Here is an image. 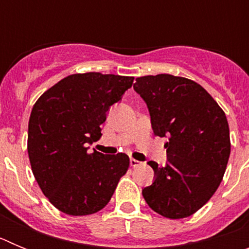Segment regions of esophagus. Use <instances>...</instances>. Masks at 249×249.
<instances>
[{
	"instance_id": "1",
	"label": "esophagus",
	"mask_w": 249,
	"mask_h": 249,
	"mask_svg": "<svg viewBox=\"0 0 249 249\" xmlns=\"http://www.w3.org/2000/svg\"><path fill=\"white\" fill-rule=\"evenodd\" d=\"M129 164H131L132 167H138V166H140V164H142V162H140V160H135V158H131V160H129Z\"/></svg>"
}]
</instances>
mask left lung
<instances>
[{
  "instance_id": "8db88e82",
  "label": "left lung",
  "mask_w": 249,
  "mask_h": 249,
  "mask_svg": "<svg viewBox=\"0 0 249 249\" xmlns=\"http://www.w3.org/2000/svg\"><path fill=\"white\" fill-rule=\"evenodd\" d=\"M133 89L146 102L153 133L167 137L164 166L142 190L152 210L167 218L190 217L214 195L231 153L222 108L201 85L172 74L138 77Z\"/></svg>"
}]
</instances>
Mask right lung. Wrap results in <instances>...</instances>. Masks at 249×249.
I'll list each match as a JSON object with an SVG mask.
<instances>
[{
  "instance_id": "obj_1",
  "label": "right lung",
  "mask_w": 249,
  "mask_h": 249,
  "mask_svg": "<svg viewBox=\"0 0 249 249\" xmlns=\"http://www.w3.org/2000/svg\"><path fill=\"white\" fill-rule=\"evenodd\" d=\"M133 80L98 72L71 74L35 103L28 157L39 188L61 212L86 215L105 208L128 169L124 153L87 151L102 136L101 124L109 107L122 100Z\"/></svg>"
}]
</instances>
